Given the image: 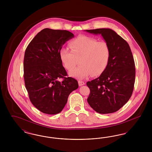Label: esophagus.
Masks as SVG:
<instances>
[{
  "instance_id": "esophagus-1",
  "label": "esophagus",
  "mask_w": 152,
  "mask_h": 152,
  "mask_svg": "<svg viewBox=\"0 0 152 152\" xmlns=\"http://www.w3.org/2000/svg\"><path fill=\"white\" fill-rule=\"evenodd\" d=\"M78 83H79V86H84V85L86 84V83L84 81H79Z\"/></svg>"
}]
</instances>
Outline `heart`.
Returning <instances> with one entry per match:
<instances>
[{"label":"heart","mask_w":152,"mask_h":152,"mask_svg":"<svg viewBox=\"0 0 152 152\" xmlns=\"http://www.w3.org/2000/svg\"><path fill=\"white\" fill-rule=\"evenodd\" d=\"M71 50L61 48L59 52L60 59L65 68L70 70L69 74L73 77L84 79L93 74L100 75L108 64L110 50L105 41L86 36H80L69 43Z\"/></svg>","instance_id":"1"}]
</instances>
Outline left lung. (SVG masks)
<instances>
[{
    "mask_svg": "<svg viewBox=\"0 0 152 152\" xmlns=\"http://www.w3.org/2000/svg\"><path fill=\"white\" fill-rule=\"evenodd\" d=\"M85 31L101 35L110 50L106 69L99 77L87 83L91 91L87 101L97 113L115 112L129 100L134 88L136 69L130 47L123 38L110 28Z\"/></svg>",
    "mask_w": 152,
    "mask_h": 152,
    "instance_id": "obj_1",
    "label": "left lung"
}]
</instances>
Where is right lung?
Instances as JSON below:
<instances>
[{"label": "right lung", "instance_id": "obj_1", "mask_svg": "<svg viewBox=\"0 0 152 152\" xmlns=\"http://www.w3.org/2000/svg\"><path fill=\"white\" fill-rule=\"evenodd\" d=\"M74 35L66 30L45 28L27 46L24 58V79L32 104L40 112L56 115L62 111L69 94L79 87L66 77L59 52ZM61 78L64 79L60 82Z\"/></svg>", "mask_w": 152, "mask_h": 152}]
</instances>
